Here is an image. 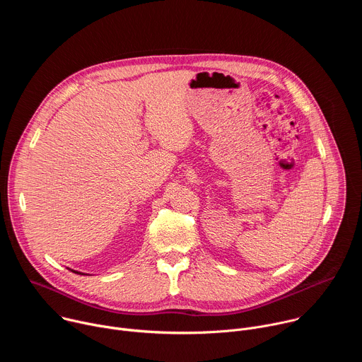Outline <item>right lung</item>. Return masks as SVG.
I'll return each mask as SVG.
<instances>
[{"instance_id": "right-lung-1", "label": "right lung", "mask_w": 362, "mask_h": 362, "mask_svg": "<svg viewBox=\"0 0 362 362\" xmlns=\"http://www.w3.org/2000/svg\"><path fill=\"white\" fill-rule=\"evenodd\" d=\"M73 272H76V274H80V275H84V274H81V272H77V271H73Z\"/></svg>"}]
</instances>
